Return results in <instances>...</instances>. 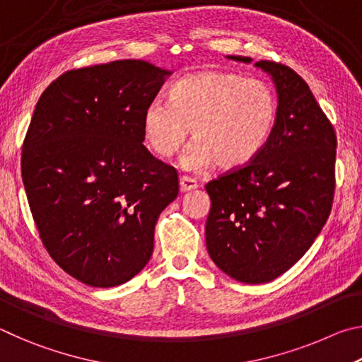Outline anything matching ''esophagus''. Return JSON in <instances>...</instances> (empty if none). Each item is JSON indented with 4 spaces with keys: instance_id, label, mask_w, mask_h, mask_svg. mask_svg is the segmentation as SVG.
I'll use <instances>...</instances> for the list:
<instances>
[{
    "instance_id": "34e87169",
    "label": "esophagus",
    "mask_w": 362,
    "mask_h": 362,
    "mask_svg": "<svg viewBox=\"0 0 362 362\" xmlns=\"http://www.w3.org/2000/svg\"><path fill=\"white\" fill-rule=\"evenodd\" d=\"M180 192L182 193H187V192H192V189L198 188V183H196L193 179H189V177H180Z\"/></svg>"
}]
</instances>
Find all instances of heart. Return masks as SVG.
<instances>
[{"label":"heart","mask_w":362,"mask_h":362,"mask_svg":"<svg viewBox=\"0 0 362 362\" xmlns=\"http://www.w3.org/2000/svg\"><path fill=\"white\" fill-rule=\"evenodd\" d=\"M276 115V97L265 81L228 71H198L169 89V103L146 105L142 132L153 155L169 159L192 131L194 142L182 159L183 168L199 170L216 161L222 169H238L265 146Z\"/></svg>","instance_id":"obj_1"}]
</instances>
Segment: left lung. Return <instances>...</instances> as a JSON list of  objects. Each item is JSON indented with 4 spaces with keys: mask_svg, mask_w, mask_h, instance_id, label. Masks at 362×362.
<instances>
[{
    "mask_svg": "<svg viewBox=\"0 0 362 362\" xmlns=\"http://www.w3.org/2000/svg\"><path fill=\"white\" fill-rule=\"evenodd\" d=\"M255 66L276 88V122L252 161L206 185L207 252L246 284L269 283L302 259L326 223L335 189L337 137L308 84L283 64Z\"/></svg>",
    "mask_w": 362,
    "mask_h": 362,
    "instance_id": "left-lung-1",
    "label": "left lung"
}]
</instances>
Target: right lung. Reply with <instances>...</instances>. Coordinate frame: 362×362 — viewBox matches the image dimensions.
I'll use <instances>...</instances> for the list:
<instances>
[{"label": "right lung", "instance_id": "obj_1", "mask_svg": "<svg viewBox=\"0 0 362 362\" xmlns=\"http://www.w3.org/2000/svg\"><path fill=\"white\" fill-rule=\"evenodd\" d=\"M170 73L145 60L86 66L36 103L22 146L28 204L49 255L88 286L142 272L159 214L179 194L175 169L142 144L144 112Z\"/></svg>", "mask_w": 362, "mask_h": 362}]
</instances>
